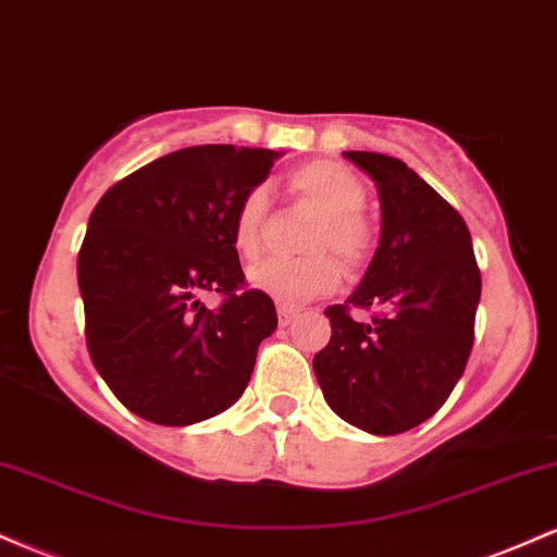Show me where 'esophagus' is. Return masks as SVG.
I'll use <instances>...</instances> for the list:
<instances>
[{
    "label": "esophagus",
    "instance_id": "obj_1",
    "mask_svg": "<svg viewBox=\"0 0 557 557\" xmlns=\"http://www.w3.org/2000/svg\"><path fill=\"white\" fill-rule=\"evenodd\" d=\"M298 317V311L293 309V306H285V304H280L277 306V319H280V327H287V324L293 322V319Z\"/></svg>",
    "mask_w": 557,
    "mask_h": 557
}]
</instances>
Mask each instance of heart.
<instances>
[{
  "instance_id": "obj_1",
  "label": "heart",
  "mask_w": 557,
  "mask_h": 557,
  "mask_svg": "<svg viewBox=\"0 0 557 557\" xmlns=\"http://www.w3.org/2000/svg\"><path fill=\"white\" fill-rule=\"evenodd\" d=\"M296 196L322 212L306 246L309 257L270 259L248 272L253 290L264 293L285 306H300L324 296L341 285V264L327 251H335L348 267H361L372 253V233L359 214L367 203V188L354 170L332 159H314L287 175ZM267 190L251 188L240 198L233 216V246L243 259H257L264 246Z\"/></svg>"
}]
</instances>
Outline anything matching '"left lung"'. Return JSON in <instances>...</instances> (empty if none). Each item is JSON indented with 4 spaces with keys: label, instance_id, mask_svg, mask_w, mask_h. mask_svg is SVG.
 <instances>
[{
    "label": "left lung",
    "instance_id": "8db88e82",
    "mask_svg": "<svg viewBox=\"0 0 557 557\" xmlns=\"http://www.w3.org/2000/svg\"><path fill=\"white\" fill-rule=\"evenodd\" d=\"M376 185L380 243L348 305L374 308L356 323L330 306L332 337L314 356L324 400L369 434H400L437 413L461 380L482 296L463 216L400 159L343 151Z\"/></svg>",
    "mask_w": 557,
    "mask_h": 557
}]
</instances>
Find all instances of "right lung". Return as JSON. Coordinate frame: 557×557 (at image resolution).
<instances>
[{
  "label": "right lung",
  "mask_w": 557,
  "mask_h": 557,
  "mask_svg": "<svg viewBox=\"0 0 557 557\" xmlns=\"http://www.w3.org/2000/svg\"><path fill=\"white\" fill-rule=\"evenodd\" d=\"M283 151L188 146L114 183L78 253L86 343L127 411L188 426L233 406L259 343L277 327L270 296L240 290L233 246L240 198ZM203 292L226 296L220 310Z\"/></svg>",
  "instance_id": "right-lung-1"
}]
</instances>
